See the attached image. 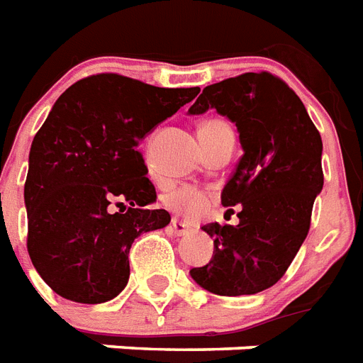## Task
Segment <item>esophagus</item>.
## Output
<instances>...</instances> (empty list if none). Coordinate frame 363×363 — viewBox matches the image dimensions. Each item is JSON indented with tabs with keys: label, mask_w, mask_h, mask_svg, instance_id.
Masks as SVG:
<instances>
[{
	"label": "esophagus",
	"mask_w": 363,
	"mask_h": 363,
	"mask_svg": "<svg viewBox=\"0 0 363 363\" xmlns=\"http://www.w3.org/2000/svg\"><path fill=\"white\" fill-rule=\"evenodd\" d=\"M170 228H172V231H174V235H178V237L189 235V233L193 231V228H189L187 223L182 222V220H178V218H174V220H172Z\"/></svg>",
	"instance_id": "34e87169"
}]
</instances>
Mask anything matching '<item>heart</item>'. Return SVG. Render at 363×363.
Wrapping results in <instances>:
<instances>
[{"label":"heart","instance_id":"b5f03b06","mask_svg":"<svg viewBox=\"0 0 363 363\" xmlns=\"http://www.w3.org/2000/svg\"><path fill=\"white\" fill-rule=\"evenodd\" d=\"M223 126V122L220 120H206L203 122L201 130H211V128ZM164 203L168 208H172L174 212H178L182 216H197L199 212L203 211L208 199L201 189H195V187H179V189H174L164 197Z\"/></svg>","mask_w":363,"mask_h":363}]
</instances>
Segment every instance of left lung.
<instances>
[{
	"label": "left lung",
	"mask_w": 363,
	"mask_h": 363,
	"mask_svg": "<svg viewBox=\"0 0 363 363\" xmlns=\"http://www.w3.org/2000/svg\"><path fill=\"white\" fill-rule=\"evenodd\" d=\"M208 108L239 132L243 157L223 185L222 204L228 212L242 206L237 225H203L214 255L189 275L214 295H256L281 279L306 239L323 187L321 135L298 95L269 72L206 86L189 114Z\"/></svg>",
	"instance_id": "obj_1"
}]
</instances>
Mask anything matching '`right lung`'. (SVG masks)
I'll return each instance as SVG.
<instances>
[{
  "label": "right lung",
  "instance_id": "right-lung-1",
  "mask_svg": "<svg viewBox=\"0 0 363 363\" xmlns=\"http://www.w3.org/2000/svg\"><path fill=\"white\" fill-rule=\"evenodd\" d=\"M199 91L97 74L55 101L30 147L24 204L30 260L57 295L101 304L126 287L133 239L170 223L143 208L157 191L138 143Z\"/></svg>",
  "mask_w": 363,
  "mask_h": 363
}]
</instances>
